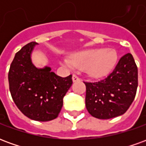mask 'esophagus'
Listing matches in <instances>:
<instances>
[{"instance_id": "34e87169", "label": "esophagus", "mask_w": 146, "mask_h": 146, "mask_svg": "<svg viewBox=\"0 0 146 146\" xmlns=\"http://www.w3.org/2000/svg\"><path fill=\"white\" fill-rule=\"evenodd\" d=\"M72 79H73V82H76V81L80 80L79 77L76 76V75H75V74H73V77H72Z\"/></svg>"}]
</instances>
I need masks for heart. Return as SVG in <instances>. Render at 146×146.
Segmentation results:
<instances>
[{"mask_svg":"<svg viewBox=\"0 0 146 146\" xmlns=\"http://www.w3.org/2000/svg\"><path fill=\"white\" fill-rule=\"evenodd\" d=\"M117 58V53L113 49H90L73 54L71 59H65L62 64L70 69L75 66L86 70L91 76L100 77L113 70Z\"/></svg>","mask_w":146,"mask_h":146,"instance_id":"obj_1","label":"heart"}]
</instances>
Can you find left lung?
Masks as SVG:
<instances>
[{"label": "left lung", "instance_id": "8db88e82", "mask_svg": "<svg viewBox=\"0 0 146 146\" xmlns=\"http://www.w3.org/2000/svg\"><path fill=\"white\" fill-rule=\"evenodd\" d=\"M84 84L88 113L98 119H111L123 115L134 101L138 88V67L132 54L127 53L106 78Z\"/></svg>", "mask_w": 146, "mask_h": 146}]
</instances>
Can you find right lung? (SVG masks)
<instances>
[{
	"label": "right lung",
	"instance_id": "1",
	"mask_svg": "<svg viewBox=\"0 0 146 146\" xmlns=\"http://www.w3.org/2000/svg\"><path fill=\"white\" fill-rule=\"evenodd\" d=\"M36 44L30 42L15 54L8 72V82L19 110L30 119L44 122L58 116L73 80L72 75L61 77L51 72L50 67L35 66L31 54Z\"/></svg>",
	"mask_w": 146,
	"mask_h": 146
}]
</instances>
